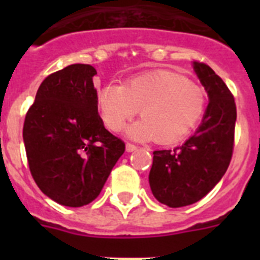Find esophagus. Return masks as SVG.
Here are the masks:
<instances>
[{
    "label": "esophagus",
    "mask_w": 260,
    "mask_h": 260,
    "mask_svg": "<svg viewBox=\"0 0 260 260\" xmlns=\"http://www.w3.org/2000/svg\"><path fill=\"white\" fill-rule=\"evenodd\" d=\"M135 150H137V146H135V144L126 143V151H127V152H133V151Z\"/></svg>",
    "instance_id": "obj_1"
}]
</instances>
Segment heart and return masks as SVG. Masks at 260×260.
Segmentation results:
<instances>
[{"mask_svg":"<svg viewBox=\"0 0 260 260\" xmlns=\"http://www.w3.org/2000/svg\"><path fill=\"white\" fill-rule=\"evenodd\" d=\"M105 126L119 132L141 109L142 121L128 128L137 139H155L160 144L180 142L201 121L206 92L199 84L168 70L148 71L121 84L109 83L96 96Z\"/></svg>","mask_w":260,"mask_h":260,"instance_id":"b5f03b06","label":"heart"}]
</instances>
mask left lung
<instances>
[{
  "instance_id": "1",
  "label": "left lung",
  "mask_w": 260,
  "mask_h": 260,
  "mask_svg": "<svg viewBox=\"0 0 260 260\" xmlns=\"http://www.w3.org/2000/svg\"><path fill=\"white\" fill-rule=\"evenodd\" d=\"M195 73L210 98L201 126L181 147L153 151L150 186L160 203L172 208L201 201L221 180L234 147L237 108L224 80L203 62Z\"/></svg>"
}]
</instances>
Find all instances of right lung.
I'll return each mask as SVG.
<instances>
[{
	"label": "right lung",
	"instance_id": "right-lung-1",
	"mask_svg": "<svg viewBox=\"0 0 260 260\" xmlns=\"http://www.w3.org/2000/svg\"><path fill=\"white\" fill-rule=\"evenodd\" d=\"M93 66L74 63L48 75L23 125L29 172L57 203L82 207L102 191L125 143L104 127Z\"/></svg>",
	"mask_w": 260,
	"mask_h": 260
}]
</instances>
